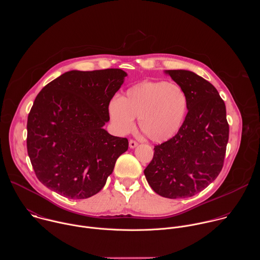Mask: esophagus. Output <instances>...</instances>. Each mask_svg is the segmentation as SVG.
Instances as JSON below:
<instances>
[{
    "label": "esophagus",
    "instance_id": "1",
    "mask_svg": "<svg viewBox=\"0 0 260 260\" xmlns=\"http://www.w3.org/2000/svg\"><path fill=\"white\" fill-rule=\"evenodd\" d=\"M138 146V142H136L135 140H129V147L131 148H136Z\"/></svg>",
    "mask_w": 260,
    "mask_h": 260
}]
</instances>
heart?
Segmentation results:
<instances>
[{
  "mask_svg": "<svg viewBox=\"0 0 260 260\" xmlns=\"http://www.w3.org/2000/svg\"><path fill=\"white\" fill-rule=\"evenodd\" d=\"M109 115L115 128L126 134L139 126L143 135L153 142L172 139L183 125L188 110L185 91L167 81H143L129 87L121 99L109 104Z\"/></svg>",
  "mask_w": 260,
  "mask_h": 260,
  "instance_id": "obj_1",
  "label": "heart"
}]
</instances>
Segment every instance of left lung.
Segmentation results:
<instances>
[{"label":"left lung","instance_id":"8db88e82","mask_svg":"<svg viewBox=\"0 0 260 260\" xmlns=\"http://www.w3.org/2000/svg\"><path fill=\"white\" fill-rule=\"evenodd\" d=\"M166 73L186 93L188 112L176 136L154 146L144 174L157 194L185 199L204 190L221 172L230 126L225 104L209 81L186 70Z\"/></svg>","mask_w":260,"mask_h":260}]
</instances>
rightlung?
Wrapping results in <instances>:
<instances>
[{"label": "right lung", "instance_id": "obj_1", "mask_svg": "<svg viewBox=\"0 0 260 260\" xmlns=\"http://www.w3.org/2000/svg\"><path fill=\"white\" fill-rule=\"evenodd\" d=\"M121 69L70 71L48 83L27 117L26 147L45 186L68 199L98 193L128 148L103 128L109 104L123 83Z\"/></svg>", "mask_w": 260, "mask_h": 260}]
</instances>
